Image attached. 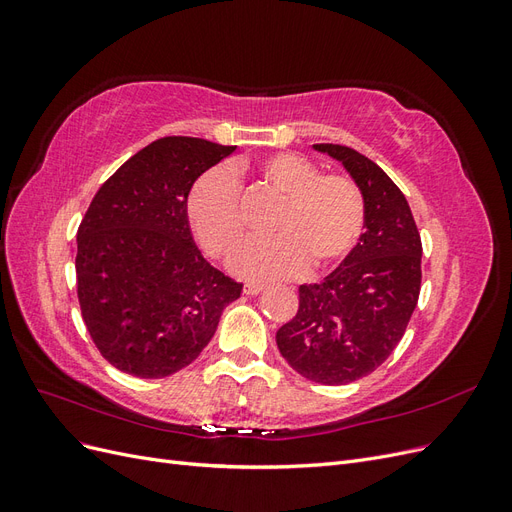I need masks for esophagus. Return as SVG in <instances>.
I'll return each mask as SVG.
<instances>
[{"instance_id": "34e87169", "label": "esophagus", "mask_w": 512, "mask_h": 512, "mask_svg": "<svg viewBox=\"0 0 512 512\" xmlns=\"http://www.w3.org/2000/svg\"><path fill=\"white\" fill-rule=\"evenodd\" d=\"M258 292H262V286H258V284H245V288H243V294H250V297H254V294H258Z\"/></svg>"}]
</instances>
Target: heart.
Returning <instances> with one entry per match:
<instances>
[{"label":"heart","instance_id":"heart-1","mask_svg":"<svg viewBox=\"0 0 512 512\" xmlns=\"http://www.w3.org/2000/svg\"><path fill=\"white\" fill-rule=\"evenodd\" d=\"M256 177L284 196L271 232L232 258L235 273L247 280H286L312 271H329L359 245L367 203L359 183L346 175H322L299 153L282 151L260 160ZM188 220L196 241L213 258H228L245 239L241 188L232 170L218 166L194 183L188 196Z\"/></svg>","mask_w":512,"mask_h":512}]
</instances>
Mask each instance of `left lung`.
I'll use <instances>...</instances> for the list:
<instances>
[{
    "instance_id": "1",
    "label": "left lung",
    "mask_w": 512,
    "mask_h": 512,
    "mask_svg": "<svg viewBox=\"0 0 512 512\" xmlns=\"http://www.w3.org/2000/svg\"><path fill=\"white\" fill-rule=\"evenodd\" d=\"M359 183L365 232L354 252L320 284L299 286V309L277 331L288 365L307 380L348 384L369 376L404 337L421 292L423 245L406 196L363 153L320 143Z\"/></svg>"
}]
</instances>
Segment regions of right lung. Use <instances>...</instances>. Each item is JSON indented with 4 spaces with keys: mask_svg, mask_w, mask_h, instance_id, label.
<instances>
[{
    "mask_svg": "<svg viewBox=\"0 0 512 512\" xmlns=\"http://www.w3.org/2000/svg\"><path fill=\"white\" fill-rule=\"evenodd\" d=\"M235 151L164 136L108 177L76 232V294L85 327L123 374L164 378L188 367L243 284L200 254L188 222L194 181Z\"/></svg>",
    "mask_w": 512,
    "mask_h": 512,
    "instance_id": "right-lung-1",
    "label": "right lung"
}]
</instances>
